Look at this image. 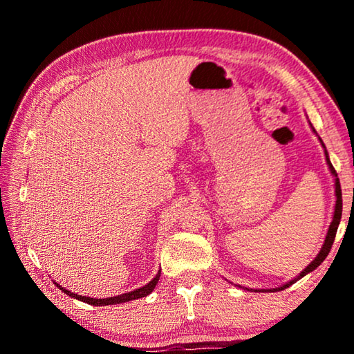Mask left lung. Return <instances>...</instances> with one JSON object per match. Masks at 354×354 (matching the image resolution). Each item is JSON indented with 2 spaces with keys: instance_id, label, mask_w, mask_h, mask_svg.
<instances>
[{
  "instance_id": "obj_1",
  "label": "left lung",
  "mask_w": 354,
  "mask_h": 354,
  "mask_svg": "<svg viewBox=\"0 0 354 354\" xmlns=\"http://www.w3.org/2000/svg\"><path fill=\"white\" fill-rule=\"evenodd\" d=\"M309 124H310V123H309ZM310 128H313V124H310ZM313 131L315 133V136L319 137V134H317V131H315L314 128H313ZM319 140H320V143H322L323 149H325V158H326L328 169H329V171H331V175L334 176V192H335V206H334V212H333V220H331V225H329V227H328V232H326V236H325V242H323L322 248H320V251H319V254L315 256V259H314L313 262H310L309 266H308L306 268H304V270H303L301 273L298 274V277L290 279L289 283H286V284L279 286V287H274V289H248V287H243V289L254 290V292H277V290H284L286 287L292 286L293 283H297L298 279H301L303 277H306L308 273L314 272L315 268L319 267L323 261H325V257L328 256L329 250H331L333 242H334V237H335V232H337V227H339V223H340V217H342V190H340V183H339L337 173H335L334 167H333V164H331V160H329V156H328L325 143H323V140L320 139V137H319ZM239 287H242V286H239Z\"/></svg>"
}]
</instances>
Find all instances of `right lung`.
<instances>
[{"label":"right lung","mask_w":354,"mask_h":354,"mask_svg":"<svg viewBox=\"0 0 354 354\" xmlns=\"http://www.w3.org/2000/svg\"><path fill=\"white\" fill-rule=\"evenodd\" d=\"M160 278V270L156 273V277L149 281L148 284H145L143 287H139V289H136L133 292H127V293H122V295H117V297H109V298H91V297H84V295H77L75 292H70L68 289H65L61 284L55 283L59 289H61L64 293H67L68 297L71 298H76L80 299V301H84L87 304H92V306H107V304H120V303H127L131 301V299H137V298H142V297H147L154 290L156 284H158V281Z\"/></svg>","instance_id":"add662e5"}]
</instances>
